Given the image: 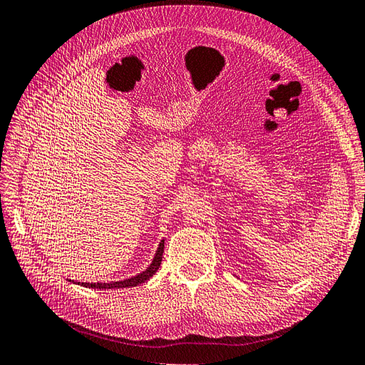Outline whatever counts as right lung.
I'll return each mask as SVG.
<instances>
[{"instance_id": "1", "label": "right lung", "mask_w": 365, "mask_h": 365, "mask_svg": "<svg viewBox=\"0 0 365 365\" xmlns=\"http://www.w3.org/2000/svg\"><path fill=\"white\" fill-rule=\"evenodd\" d=\"M163 250H165V240H162V242L158 244V249L155 252V256L151 262V265L142 271L140 274L135 275V277H130V279L121 280V282H110V283H78L83 287H91V289H123V287H133L138 286L143 282L150 280L151 277L157 272L160 264H162V257H163ZM71 282V280H70Z\"/></svg>"}]
</instances>
